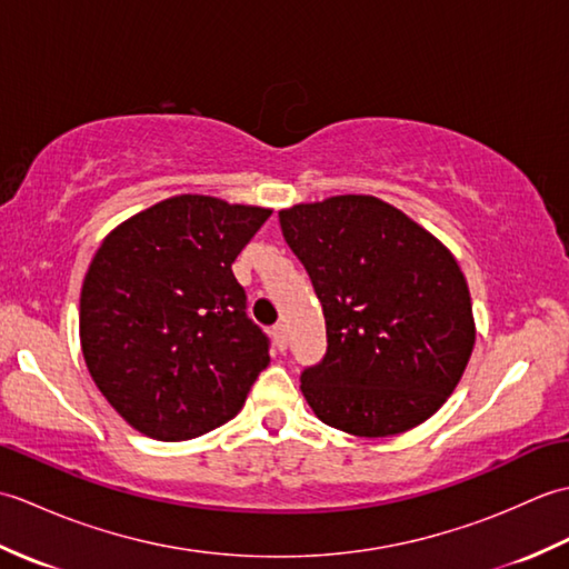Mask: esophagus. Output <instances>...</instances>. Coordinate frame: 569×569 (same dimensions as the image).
<instances>
[{
	"mask_svg": "<svg viewBox=\"0 0 569 569\" xmlns=\"http://www.w3.org/2000/svg\"><path fill=\"white\" fill-rule=\"evenodd\" d=\"M271 335H273V345L283 352V349L288 347V330H286V325H281V322L273 325Z\"/></svg>",
	"mask_w": 569,
	"mask_h": 569,
	"instance_id": "34e87169",
	"label": "esophagus"
}]
</instances>
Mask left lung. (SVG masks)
<instances>
[{"label":"left lung","instance_id":"1","mask_svg":"<svg viewBox=\"0 0 569 569\" xmlns=\"http://www.w3.org/2000/svg\"><path fill=\"white\" fill-rule=\"evenodd\" d=\"M322 306L328 349L300 391L328 426L389 438L420 426L462 379L475 347L455 257L401 210L337 196L278 212Z\"/></svg>","mask_w":569,"mask_h":569}]
</instances>
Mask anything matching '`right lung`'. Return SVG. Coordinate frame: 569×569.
I'll return each instance as SVG.
<instances>
[{
  "label": "right lung",
  "mask_w": 569,
  "mask_h": 569,
  "mask_svg": "<svg viewBox=\"0 0 569 569\" xmlns=\"http://www.w3.org/2000/svg\"><path fill=\"white\" fill-rule=\"evenodd\" d=\"M271 210L178 196L102 241L80 293V342L129 426L176 442L224 426L269 367L232 263Z\"/></svg>",
  "instance_id": "1"
}]
</instances>
